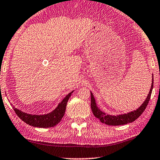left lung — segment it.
<instances>
[{"mask_svg":"<svg viewBox=\"0 0 160 160\" xmlns=\"http://www.w3.org/2000/svg\"><path fill=\"white\" fill-rule=\"evenodd\" d=\"M153 85H154V80L152 79V86L150 88V91L148 94V96L145 100V101L142 103L141 106L139 108L137 109L136 111H133L130 113L122 114V115L118 116H111L107 115L103 112H102L100 109L98 108L96 106V103H95V98L93 97V95L91 92H90V96H91V103H90V106H91V110L92 111V113L94 114L95 117L98 118L102 123H106L107 125L109 126H119V125H124L126 123H132L136 119H137L142 115V113L146 109L147 105L149 103V101L151 98L152 89H153Z\"/></svg>","mask_w":160,"mask_h":160,"instance_id":"1","label":"left lung"}]
</instances>
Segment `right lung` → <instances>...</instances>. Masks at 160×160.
Masks as SVG:
<instances>
[{
  "label": "right lung",
  "instance_id": "add662e5",
  "mask_svg": "<svg viewBox=\"0 0 160 160\" xmlns=\"http://www.w3.org/2000/svg\"><path fill=\"white\" fill-rule=\"evenodd\" d=\"M73 92V91H72ZM72 92L66 95L61 103H59L58 106L54 109L53 111L45 115H32L21 110L13 107L14 111L23 122L27 123V124L39 128H50L56 126L59 122H60L61 119L65 115L67 103L70 98Z\"/></svg>",
  "mask_w": 160,
  "mask_h": 160
}]
</instances>
